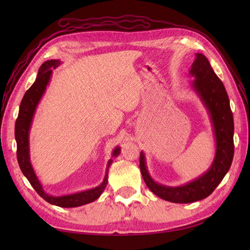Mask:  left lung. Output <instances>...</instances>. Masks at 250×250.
Masks as SVG:
<instances>
[{
	"label": "left lung",
	"instance_id": "left-lung-1",
	"mask_svg": "<svg viewBox=\"0 0 250 250\" xmlns=\"http://www.w3.org/2000/svg\"><path fill=\"white\" fill-rule=\"evenodd\" d=\"M195 76L193 86L208 107L216 137V156L209 170L192 183L171 188L156 184L147 172L145 157L140 155V169L147 187L158 197L175 203H190L207 198L214 192L229 170L233 157V118L229 99L222 81L215 74L208 58L201 53L190 71Z\"/></svg>",
	"mask_w": 250,
	"mask_h": 250
}]
</instances>
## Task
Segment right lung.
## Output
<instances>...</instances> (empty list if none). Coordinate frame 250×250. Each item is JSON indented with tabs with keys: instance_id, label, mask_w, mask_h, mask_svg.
<instances>
[{
	"instance_id": "right-lung-1",
	"label": "right lung",
	"mask_w": 250,
	"mask_h": 250,
	"mask_svg": "<svg viewBox=\"0 0 250 250\" xmlns=\"http://www.w3.org/2000/svg\"><path fill=\"white\" fill-rule=\"evenodd\" d=\"M59 64V60H48V62H43L40 67L35 82L30 86V88L25 93L24 97H22V100L20 105L19 116L16 121V132H14L16 133L17 140V156L22 174L27 177L30 185L33 187L34 190L41 197H42L47 202L60 208H75L92 202L99 197L107 185V173L105 175L103 183L99 187L92 188V190H87L77 194L60 196V197H54V196L46 194L42 190V185L40 184L39 179H37L35 175L29 158V129L30 125H31L34 111L44 89H46V86L48 85L52 74V67L55 69ZM119 153L120 149L116 148L113 150L112 156H117ZM110 164L111 160L108 162V166Z\"/></svg>"
}]
</instances>
